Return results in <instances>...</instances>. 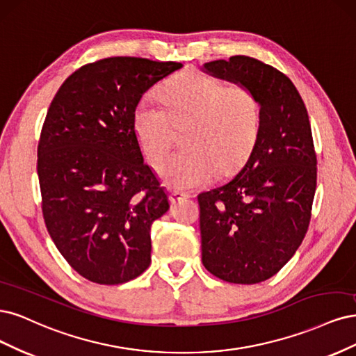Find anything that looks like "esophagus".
Masks as SVG:
<instances>
[{
    "label": "esophagus",
    "instance_id": "obj_1",
    "mask_svg": "<svg viewBox=\"0 0 356 356\" xmlns=\"http://www.w3.org/2000/svg\"><path fill=\"white\" fill-rule=\"evenodd\" d=\"M168 198H170L171 205H175L176 202H179V201H181V200L188 198V193H185V192H179V191H171V192H170V195H168Z\"/></svg>",
    "mask_w": 356,
    "mask_h": 356
}]
</instances>
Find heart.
I'll return each instance as SVG.
<instances>
[{
  "mask_svg": "<svg viewBox=\"0 0 356 356\" xmlns=\"http://www.w3.org/2000/svg\"><path fill=\"white\" fill-rule=\"evenodd\" d=\"M163 109L142 99L133 113V130L145 158L156 167L168 154L176 131L186 149L170 155L159 173L173 189L207 185L219 168L225 173L244 163L257 142L261 112L253 90L226 86L198 70L171 78L159 91Z\"/></svg>",
  "mask_w": 356,
  "mask_h": 356,
  "instance_id": "1",
  "label": "heart"
}]
</instances>
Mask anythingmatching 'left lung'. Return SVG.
I'll return each mask as SVG.
<instances>
[{"instance_id":"1","label":"left lung","mask_w":356,"mask_h":356,"mask_svg":"<svg viewBox=\"0 0 356 356\" xmlns=\"http://www.w3.org/2000/svg\"><path fill=\"white\" fill-rule=\"evenodd\" d=\"M204 70L253 90L261 122L243 170L198 195L202 265L226 282L257 284L294 256L311 222L316 189L311 122L299 91L277 67L232 56Z\"/></svg>"}]
</instances>
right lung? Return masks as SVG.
<instances>
[{"instance_id":"obj_1","label":"right lung","mask_w":356,"mask_h":356,"mask_svg":"<svg viewBox=\"0 0 356 356\" xmlns=\"http://www.w3.org/2000/svg\"><path fill=\"white\" fill-rule=\"evenodd\" d=\"M177 62L106 57L57 90L38 142L41 209L54 245L86 280L118 285L151 263V226L168 197L133 130L142 96Z\"/></svg>"}]
</instances>
